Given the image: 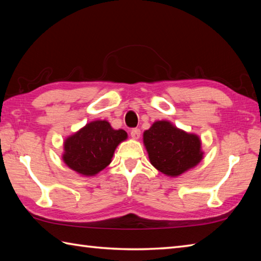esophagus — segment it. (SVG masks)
Masks as SVG:
<instances>
[{
	"label": "esophagus",
	"instance_id": "1",
	"mask_svg": "<svg viewBox=\"0 0 261 261\" xmlns=\"http://www.w3.org/2000/svg\"><path fill=\"white\" fill-rule=\"evenodd\" d=\"M140 135H141V132H140V130L139 129H132L131 130V138L134 140H138L140 138Z\"/></svg>",
	"mask_w": 261,
	"mask_h": 261
}]
</instances>
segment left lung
Instances as JSON below:
<instances>
[{"mask_svg": "<svg viewBox=\"0 0 261 261\" xmlns=\"http://www.w3.org/2000/svg\"><path fill=\"white\" fill-rule=\"evenodd\" d=\"M142 139L149 162L168 177H178L196 167L204 157L201 138L168 120L154 121Z\"/></svg>", "mask_w": 261, "mask_h": 261, "instance_id": "obj_1", "label": "left lung"}]
</instances>
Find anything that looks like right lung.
Listing matches in <instances>:
<instances>
[{
    "label": "right lung",
    "mask_w": 261,
    "mask_h": 261,
    "mask_svg": "<svg viewBox=\"0 0 261 261\" xmlns=\"http://www.w3.org/2000/svg\"><path fill=\"white\" fill-rule=\"evenodd\" d=\"M126 139V132L113 129L109 121H91L64 140L63 162L83 177L95 176L111 164L116 147Z\"/></svg>",
    "instance_id": "1"
}]
</instances>
